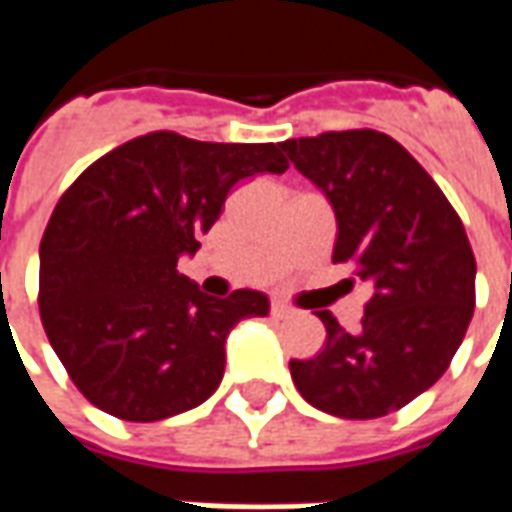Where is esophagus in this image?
<instances>
[{
	"instance_id": "1",
	"label": "esophagus",
	"mask_w": 512,
	"mask_h": 512,
	"mask_svg": "<svg viewBox=\"0 0 512 512\" xmlns=\"http://www.w3.org/2000/svg\"><path fill=\"white\" fill-rule=\"evenodd\" d=\"M271 315H274L277 321H288V318L296 315V310L288 307V304H282V301H274V304H271Z\"/></svg>"
}]
</instances>
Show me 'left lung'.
Masks as SVG:
<instances>
[{
    "label": "left lung",
    "instance_id": "1",
    "mask_svg": "<svg viewBox=\"0 0 512 512\" xmlns=\"http://www.w3.org/2000/svg\"><path fill=\"white\" fill-rule=\"evenodd\" d=\"M279 147L332 202V260L373 290L359 332L318 312L326 348L290 362L293 384L334 417H386L444 376L472 321L477 263L461 216L381 131H326Z\"/></svg>",
    "mask_w": 512,
    "mask_h": 512
}]
</instances>
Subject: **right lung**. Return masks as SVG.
I'll use <instances>...</instances> for the list:
<instances>
[{
  "instance_id": "1",
  "label": "right lung",
  "mask_w": 512,
  "mask_h": 512,
  "mask_svg": "<svg viewBox=\"0 0 512 512\" xmlns=\"http://www.w3.org/2000/svg\"><path fill=\"white\" fill-rule=\"evenodd\" d=\"M274 142L224 145L153 131L84 169L40 241V321L79 392L106 414L158 422L200 406L224 376L235 323L268 299L205 296L178 274L238 180L282 175Z\"/></svg>"
}]
</instances>
